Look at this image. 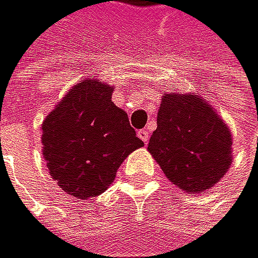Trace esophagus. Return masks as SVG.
Segmentation results:
<instances>
[{"mask_svg": "<svg viewBox=\"0 0 258 258\" xmlns=\"http://www.w3.org/2000/svg\"><path fill=\"white\" fill-rule=\"evenodd\" d=\"M138 136H140V140L144 144H147V141H149V132L147 130H140V132H138Z\"/></svg>", "mask_w": 258, "mask_h": 258, "instance_id": "obj_1", "label": "esophagus"}]
</instances>
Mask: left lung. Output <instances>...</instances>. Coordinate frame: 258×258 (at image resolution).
Listing matches in <instances>:
<instances>
[{
	"label": "left lung",
	"mask_w": 258,
	"mask_h": 258,
	"mask_svg": "<svg viewBox=\"0 0 258 258\" xmlns=\"http://www.w3.org/2000/svg\"><path fill=\"white\" fill-rule=\"evenodd\" d=\"M230 128L197 93H165L147 151L177 188L206 192L233 162Z\"/></svg>",
	"instance_id": "obj_1"
}]
</instances>
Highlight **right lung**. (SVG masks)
I'll return each mask as SVG.
<instances>
[{
  "label": "right lung",
  "instance_id": "1",
  "mask_svg": "<svg viewBox=\"0 0 258 258\" xmlns=\"http://www.w3.org/2000/svg\"><path fill=\"white\" fill-rule=\"evenodd\" d=\"M112 89L89 79L73 85L42 122V157L63 192L79 200L101 195L118 166L144 146Z\"/></svg>",
  "mask_w": 258,
  "mask_h": 258
}]
</instances>
